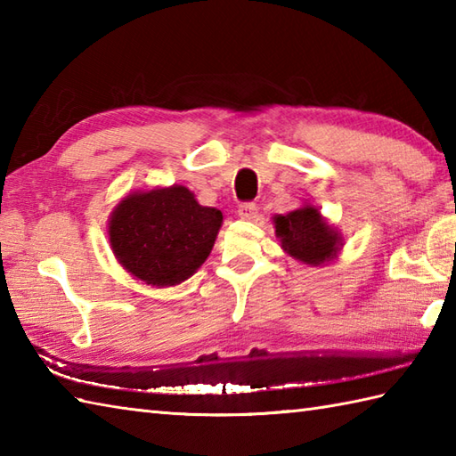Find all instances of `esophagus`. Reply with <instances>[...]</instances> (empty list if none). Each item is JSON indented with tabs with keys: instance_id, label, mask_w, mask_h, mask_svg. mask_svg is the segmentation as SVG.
<instances>
[{
	"instance_id": "esophagus-1",
	"label": "esophagus",
	"mask_w": 456,
	"mask_h": 456,
	"mask_svg": "<svg viewBox=\"0 0 456 456\" xmlns=\"http://www.w3.org/2000/svg\"><path fill=\"white\" fill-rule=\"evenodd\" d=\"M237 211H239V217L240 219H247V221H253L258 216V208H256V203H253V201L240 203Z\"/></svg>"
}]
</instances>
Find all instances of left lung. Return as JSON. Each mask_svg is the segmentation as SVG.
Segmentation results:
<instances>
[{"label":"left lung","mask_w":456,"mask_h":456,"mask_svg":"<svg viewBox=\"0 0 456 456\" xmlns=\"http://www.w3.org/2000/svg\"><path fill=\"white\" fill-rule=\"evenodd\" d=\"M274 227L286 253L309 266H322L337 258L343 245L341 233L329 225L312 203L286 216H274Z\"/></svg>","instance_id":"1"}]
</instances>
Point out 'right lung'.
Masks as SVG:
<instances>
[{"label":"right lung","instance_id":"add662e5","mask_svg":"<svg viewBox=\"0 0 456 456\" xmlns=\"http://www.w3.org/2000/svg\"><path fill=\"white\" fill-rule=\"evenodd\" d=\"M223 223L216 208L174 183L125 196L110 217L115 258L141 282L176 286L206 263Z\"/></svg>","mask_w":456,"mask_h":456}]
</instances>
